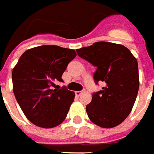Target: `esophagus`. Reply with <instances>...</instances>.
<instances>
[{
    "label": "esophagus",
    "mask_w": 154,
    "mask_h": 154,
    "mask_svg": "<svg viewBox=\"0 0 154 154\" xmlns=\"http://www.w3.org/2000/svg\"><path fill=\"white\" fill-rule=\"evenodd\" d=\"M84 93H85V90H82V91H76V92H75V95H76V96H80V95H81L82 94H84Z\"/></svg>",
    "instance_id": "34e87169"
}]
</instances>
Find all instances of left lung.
I'll return each mask as SVG.
<instances>
[{"label":"left lung","instance_id":"left-lung-1","mask_svg":"<svg viewBox=\"0 0 154 154\" xmlns=\"http://www.w3.org/2000/svg\"><path fill=\"white\" fill-rule=\"evenodd\" d=\"M76 51L79 57L96 67L95 83H104V87L93 94L91 102L86 106L89 119L105 128L120 124L130 114L138 92L136 58L124 45L105 41Z\"/></svg>","mask_w":154,"mask_h":154}]
</instances>
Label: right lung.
<instances>
[{
    "label": "right lung",
    "mask_w": 154,
    "mask_h": 154,
    "mask_svg": "<svg viewBox=\"0 0 154 154\" xmlns=\"http://www.w3.org/2000/svg\"><path fill=\"white\" fill-rule=\"evenodd\" d=\"M76 56L74 50L41 45L27 50L12 70L13 92L28 120L38 127L51 128L65 120L75 93L62 87V75Z\"/></svg>",
    "instance_id": "obj_1"
}]
</instances>
